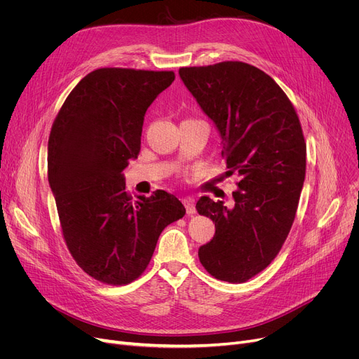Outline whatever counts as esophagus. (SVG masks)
<instances>
[{
    "mask_svg": "<svg viewBox=\"0 0 359 359\" xmlns=\"http://www.w3.org/2000/svg\"><path fill=\"white\" fill-rule=\"evenodd\" d=\"M182 202H183V205H184V208H186V212L189 214V215H192V214H195V201L192 199V198H183L182 199Z\"/></svg>",
    "mask_w": 359,
    "mask_h": 359,
    "instance_id": "1",
    "label": "esophagus"
}]
</instances>
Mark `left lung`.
Instances as JSON below:
<instances>
[{"mask_svg": "<svg viewBox=\"0 0 359 359\" xmlns=\"http://www.w3.org/2000/svg\"><path fill=\"white\" fill-rule=\"evenodd\" d=\"M179 75L218 130L227 173L240 177L233 208L199 198L215 234L198 256L212 276L240 284L269 265L291 230L306 177L303 129L287 94L253 65L227 61Z\"/></svg>", "mask_w": 359, "mask_h": 359, "instance_id": "1", "label": "left lung"}]
</instances>
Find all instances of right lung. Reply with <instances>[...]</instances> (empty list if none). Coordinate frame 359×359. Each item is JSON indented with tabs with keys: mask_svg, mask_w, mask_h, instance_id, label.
<instances>
[{
	"mask_svg": "<svg viewBox=\"0 0 359 359\" xmlns=\"http://www.w3.org/2000/svg\"><path fill=\"white\" fill-rule=\"evenodd\" d=\"M172 71L100 68L74 87L48 142V179L64 238L79 266L123 285L148 266L161 231L186 212L172 194L126 192L123 170L141 149L145 111Z\"/></svg>",
	"mask_w": 359,
	"mask_h": 359,
	"instance_id": "1",
	"label": "right lung"
}]
</instances>
